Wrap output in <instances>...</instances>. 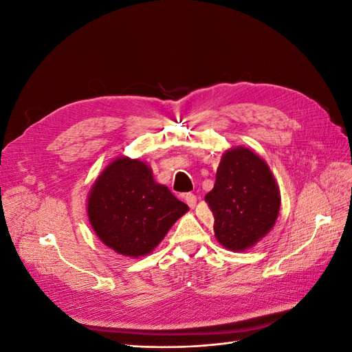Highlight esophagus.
<instances>
[{"label":"esophagus","mask_w":352,"mask_h":352,"mask_svg":"<svg viewBox=\"0 0 352 352\" xmlns=\"http://www.w3.org/2000/svg\"><path fill=\"white\" fill-rule=\"evenodd\" d=\"M185 201H186V204H188L190 208H194V207L197 206V197H195L194 194H186V195H185Z\"/></svg>","instance_id":"1"}]
</instances>
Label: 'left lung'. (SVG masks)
Masks as SVG:
<instances>
[{"label":"left lung","mask_w":352,"mask_h":352,"mask_svg":"<svg viewBox=\"0 0 352 352\" xmlns=\"http://www.w3.org/2000/svg\"><path fill=\"white\" fill-rule=\"evenodd\" d=\"M206 202L214 216L216 239L230 251H245L274 226L280 192L264 160L236 146L223 154Z\"/></svg>","instance_id":"left-lung-1"}]
</instances>
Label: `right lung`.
<instances>
[{"label": "right lung", "mask_w": 352, "mask_h": 352, "mask_svg": "<svg viewBox=\"0 0 352 352\" xmlns=\"http://www.w3.org/2000/svg\"><path fill=\"white\" fill-rule=\"evenodd\" d=\"M88 217L97 236L126 257L150 254L189 210L170 189L154 180L141 160H114L88 195Z\"/></svg>", "instance_id": "obj_1"}]
</instances>
